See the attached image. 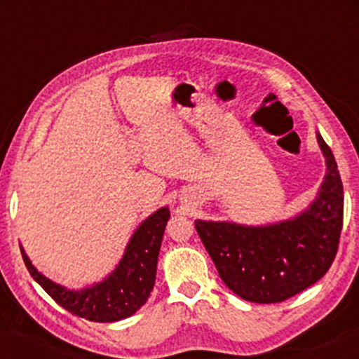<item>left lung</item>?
Masks as SVG:
<instances>
[{
	"mask_svg": "<svg viewBox=\"0 0 359 359\" xmlns=\"http://www.w3.org/2000/svg\"><path fill=\"white\" fill-rule=\"evenodd\" d=\"M325 175L311 205L265 226L196 221L222 282L248 302L275 304L306 290L334 262L343 228L344 192L331 148L317 131Z\"/></svg>",
	"mask_w": 359,
	"mask_h": 359,
	"instance_id": "8db88e82",
	"label": "left lung"
}]
</instances>
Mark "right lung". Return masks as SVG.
<instances>
[{"mask_svg":"<svg viewBox=\"0 0 359 359\" xmlns=\"http://www.w3.org/2000/svg\"><path fill=\"white\" fill-rule=\"evenodd\" d=\"M168 217V208H160L148 216L130 238L116 269L104 280L81 290L52 282L32 265L23 246L20 250L32 277L59 306L93 323H114L133 316L150 297Z\"/></svg>","mask_w":359,"mask_h":359,"instance_id":"obj_1","label":"right lung"}]
</instances>
